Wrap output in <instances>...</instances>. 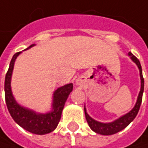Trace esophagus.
<instances>
[{"label":"esophagus","mask_w":148,"mask_h":148,"mask_svg":"<svg viewBox=\"0 0 148 148\" xmlns=\"http://www.w3.org/2000/svg\"><path fill=\"white\" fill-rule=\"evenodd\" d=\"M76 84H77V86H80V87H82V86H84V84H85V82H84V80L82 79V77L77 78V79L76 80Z\"/></svg>","instance_id":"esophagus-1"}]
</instances>
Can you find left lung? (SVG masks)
Instances as JSON below:
<instances>
[{
  "label": "left lung",
  "instance_id": "obj_1",
  "mask_svg": "<svg viewBox=\"0 0 148 148\" xmlns=\"http://www.w3.org/2000/svg\"><path fill=\"white\" fill-rule=\"evenodd\" d=\"M128 56H130V59L136 65V66L139 69V73H140L141 88H140L139 94L137 96L136 104L132 108V110H130L128 113L123 114L121 117L117 118L116 120L111 122H100L94 120L88 114L86 106L84 105V112H85V116H86V120L88 121V124L91 128V130L97 134H100L103 136H110V135H113V134L121 132L123 129H125L127 125H129L130 123L133 121V120L136 118V116L137 115V113L139 111L141 103H142V99H143V91H144V79L143 77V70H142V66H141V64H140V61L138 59L136 56H134L131 52L128 53Z\"/></svg>",
  "mask_w": 148,
  "mask_h": 148
}]
</instances>
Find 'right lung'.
<instances>
[{"label": "right lung", "mask_w": 148, "mask_h": 148, "mask_svg": "<svg viewBox=\"0 0 148 148\" xmlns=\"http://www.w3.org/2000/svg\"><path fill=\"white\" fill-rule=\"evenodd\" d=\"M35 45H32L28 49ZM22 52L16 53L10 62L9 69L5 78V98L8 111L18 125L27 132L36 135H45L54 132L61 117L66 101L73 89V84L68 83L60 87L53 92V99L50 110L46 113H39L21 105L15 99L12 91V76L16 58Z\"/></svg>", "instance_id": "1"}]
</instances>
